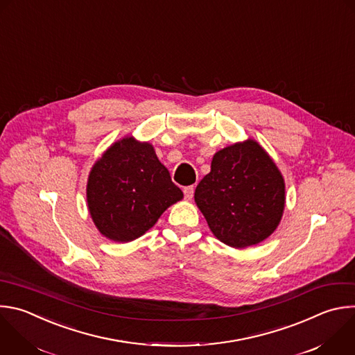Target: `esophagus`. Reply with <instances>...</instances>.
Wrapping results in <instances>:
<instances>
[{"mask_svg":"<svg viewBox=\"0 0 355 355\" xmlns=\"http://www.w3.org/2000/svg\"><path fill=\"white\" fill-rule=\"evenodd\" d=\"M193 192H195V188H193V185L185 187V188H184V196H185V199L191 200V199H192V196H193Z\"/></svg>","mask_w":355,"mask_h":355,"instance_id":"1","label":"esophagus"}]
</instances>
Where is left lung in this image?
I'll list each match as a JSON object with an SVG mask.
<instances>
[{"instance_id": "obj_1", "label": "left lung", "mask_w": 355, "mask_h": 355, "mask_svg": "<svg viewBox=\"0 0 355 355\" xmlns=\"http://www.w3.org/2000/svg\"><path fill=\"white\" fill-rule=\"evenodd\" d=\"M284 180L252 139L218 150L198 184L195 202L216 239L232 248L266 240L284 210Z\"/></svg>"}]
</instances>
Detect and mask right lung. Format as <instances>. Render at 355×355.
I'll return each instance as SVG.
<instances>
[{"mask_svg":"<svg viewBox=\"0 0 355 355\" xmlns=\"http://www.w3.org/2000/svg\"><path fill=\"white\" fill-rule=\"evenodd\" d=\"M86 196L90 216L104 237L128 243L152 228L184 195L150 144L124 138L93 166Z\"/></svg>","mask_w":355,"mask_h":355,"instance_id":"obj_1","label":"right lung"}]
</instances>
